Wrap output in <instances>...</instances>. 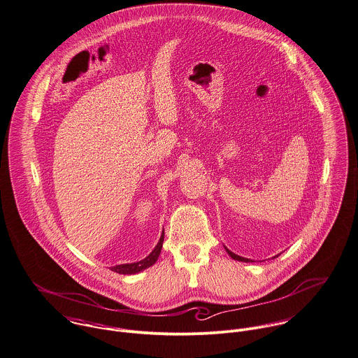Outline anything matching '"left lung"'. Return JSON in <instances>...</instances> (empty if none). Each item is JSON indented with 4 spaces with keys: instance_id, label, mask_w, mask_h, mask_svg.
<instances>
[{
    "instance_id": "obj_1",
    "label": "left lung",
    "mask_w": 358,
    "mask_h": 358,
    "mask_svg": "<svg viewBox=\"0 0 358 358\" xmlns=\"http://www.w3.org/2000/svg\"><path fill=\"white\" fill-rule=\"evenodd\" d=\"M224 250H226V252H227L233 259H236V261H240V262H252V261L248 259V258H243V257H240V255H236V254L231 252L227 247H224ZM276 257H279V255H276ZM276 257H275V258H276Z\"/></svg>"
}]
</instances>
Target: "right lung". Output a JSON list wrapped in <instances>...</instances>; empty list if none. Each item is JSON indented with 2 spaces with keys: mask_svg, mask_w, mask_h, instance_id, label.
<instances>
[{
  "mask_svg": "<svg viewBox=\"0 0 358 358\" xmlns=\"http://www.w3.org/2000/svg\"><path fill=\"white\" fill-rule=\"evenodd\" d=\"M163 241H164V230L160 236V240L159 243L156 244V247L153 248V251L143 259L138 261V262H132V264H121V265H115L111 268L113 272H117L120 275H135V273H139L148 268H150L152 265L156 264L160 252H162V247H163Z\"/></svg>",
  "mask_w": 358,
  "mask_h": 358,
  "instance_id": "1",
  "label": "right lung"
}]
</instances>
